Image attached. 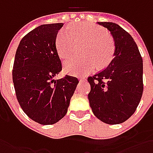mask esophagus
<instances>
[{
	"label": "esophagus",
	"instance_id": "esophagus-1",
	"mask_svg": "<svg viewBox=\"0 0 153 153\" xmlns=\"http://www.w3.org/2000/svg\"><path fill=\"white\" fill-rule=\"evenodd\" d=\"M85 77H80V81H85Z\"/></svg>",
	"mask_w": 153,
	"mask_h": 153
}]
</instances>
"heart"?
Listing matches in <instances>:
<instances>
[{"label":"heart","instance_id":"b5f03b06","mask_svg":"<svg viewBox=\"0 0 153 153\" xmlns=\"http://www.w3.org/2000/svg\"><path fill=\"white\" fill-rule=\"evenodd\" d=\"M68 29H61L56 37V48L62 59H67L73 54L76 41L83 42L88 46L83 51L85 59H71L65 63V70L70 74L87 73L98 66L106 67L113 59L116 50L115 42L106 35L101 27L88 24L77 23Z\"/></svg>","mask_w":153,"mask_h":153}]
</instances>
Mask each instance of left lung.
<instances>
[{
	"mask_svg": "<svg viewBox=\"0 0 153 153\" xmlns=\"http://www.w3.org/2000/svg\"><path fill=\"white\" fill-rule=\"evenodd\" d=\"M113 36L114 58L109 65L88 76V98L93 113L103 123L119 124L128 120L138 106L143 93V60L133 37L111 22H98Z\"/></svg>",
	"mask_w": 153,
	"mask_h": 153,
	"instance_id": "8db88e82",
	"label": "left lung"
}]
</instances>
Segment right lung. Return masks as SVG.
<instances>
[{"label":"right lung","mask_w":153,"mask_h":153,"mask_svg":"<svg viewBox=\"0 0 153 153\" xmlns=\"http://www.w3.org/2000/svg\"><path fill=\"white\" fill-rule=\"evenodd\" d=\"M63 23L42 25L25 35L16 51L13 82L16 97L25 113L42 125H51L67 113L79 81L62 71L56 37Z\"/></svg>","instance_id":"obj_1"}]
</instances>
